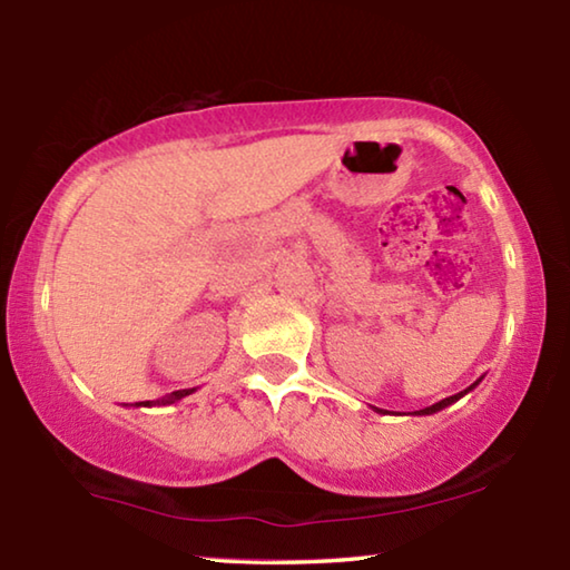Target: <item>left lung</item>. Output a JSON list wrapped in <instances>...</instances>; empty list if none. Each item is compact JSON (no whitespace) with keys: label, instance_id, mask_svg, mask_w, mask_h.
I'll return each mask as SVG.
<instances>
[{"label":"left lung","instance_id":"8db88e82","mask_svg":"<svg viewBox=\"0 0 570 570\" xmlns=\"http://www.w3.org/2000/svg\"><path fill=\"white\" fill-rule=\"evenodd\" d=\"M480 382H482V377H480L478 382H472L468 390H462V392H458V394H452V397H445V400H440V402H435V404H430V407H424V410H417V412H414V414H435V412H440V410H445V407H450V404H452V402H458L460 397H465V394H468V392H472V390H475ZM374 412H382V410H380V407H374Z\"/></svg>","mask_w":570,"mask_h":570}]
</instances>
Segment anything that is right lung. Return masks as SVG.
I'll use <instances>...</instances> for the list:
<instances>
[{
  "instance_id": "add662e5",
  "label": "right lung",
  "mask_w": 570,
  "mask_h": 570,
  "mask_svg": "<svg viewBox=\"0 0 570 570\" xmlns=\"http://www.w3.org/2000/svg\"><path fill=\"white\" fill-rule=\"evenodd\" d=\"M196 392V387L193 390H178V392H170V394H166V397H160V400H148V402H135V407H166V404H173V402H178V400H183V397H188V394H193Z\"/></svg>"
}]
</instances>
